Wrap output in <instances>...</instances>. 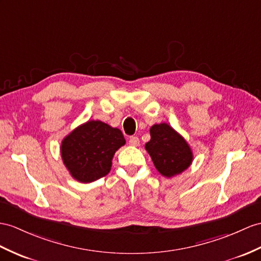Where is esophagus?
<instances>
[{
    "mask_svg": "<svg viewBox=\"0 0 261 261\" xmlns=\"http://www.w3.org/2000/svg\"><path fill=\"white\" fill-rule=\"evenodd\" d=\"M129 145L130 146H138L139 145V139L136 136H132L129 138Z\"/></svg>",
    "mask_w": 261,
    "mask_h": 261,
    "instance_id": "esophagus-1",
    "label": "esophagus"
}]
</instances>
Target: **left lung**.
Here are the masks:
<instances>
[{"label": "left lung", "mask_w": 261, "mask_h": 261, "mask_svg": "<svg viewBox=\"0 0 261 261\" xmlns=\"http://www.w3.org/2000/svg\"><path fill=\"white\" fill-rule=\"evenodd\" d=\"M150 141L145 148L160 173L170 178L186 170L193 162V151L180 134L166 123L150 127Z\"/></svg>", "instance_id": "1"}]
</instances>
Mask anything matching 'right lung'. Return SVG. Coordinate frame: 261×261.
<instances>
[{"label": "right lung", "instance_id": "add662e5", "mask_svg": "<svg viewBox=\"0 0 261 261\" xmlns=\"http://www.w3.org/2000/svg\"><path fill=\"white\" fill-rule=\"evenodd\" d=\"M125 143L118 128L100 120H88L63 139L62 160L74 179L92 182L110 173L115 151Z\"/></svg>", "mask_w": 261, "mask_h": 261}]
</instances>
